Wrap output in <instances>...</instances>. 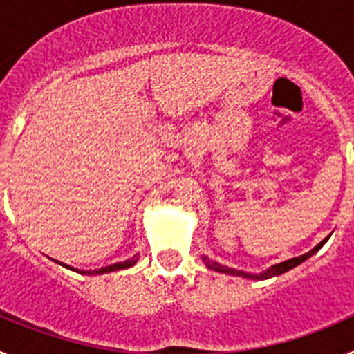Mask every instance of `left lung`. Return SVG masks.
<instances>
[{
    "label": "left lung",
    "instance_id": "8db88e82",
    "mask_svg": "<svg viewBox=\"0 0 354 354\" xmlns=\"http://www.w3.org/2000/svg\"><path fill=\"white\" fill-rule=\"evenodd\" d=\"M331 236V234H330ZM330 236L324 237L321 243H319L317 246H314V248L310 250V252L303 253V255H299V257H294V259H289V261H283V262H278V264L271 266V268H268L266 271H262V273H257V274H252V273H245V271H237L234 270V268H227V266H221L218 264V262H212L209 261L207 257H202L204 259L205 266H207L209 270L216 271V273H225V274H232V277H243V278H250V280H268V278H273V277H278V274H283L287 273L289 270H292V268H296V266H299L301 262H305L306 259H310L312 255H314L315 252H319V250L323 248V245L326 243L328 239H330Z\"/></svg>",
    "mask_w": 354,
    "mask_h": 354
}]
</instances>
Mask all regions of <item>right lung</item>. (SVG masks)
Masks as SVG:
<instances>
[{
  "instance_id": "obj_1",
  "label": "right lung",
  "mask_w": 354,
  "mask_h": 354,
  "mask_svg": "<svg viewBox=\"0 0 354 354\" xmlns=\"http://www.w3.org/2000/svg\"><path fill=\"white\" fill-rule=\"evenodd\" d=\"M56 262H58V261H56ZM136 262H138V255H134V257L127 259V261H124V262H117V264L106 266V268H101V270H92V271H80V270H76V268H72V266L62 264V262H58V264L65 266V268H67V270H71V271H77V273H81V274H104V273H113V271L127 270V268L134 266Z\"/></svg>"
}]
</instances>
